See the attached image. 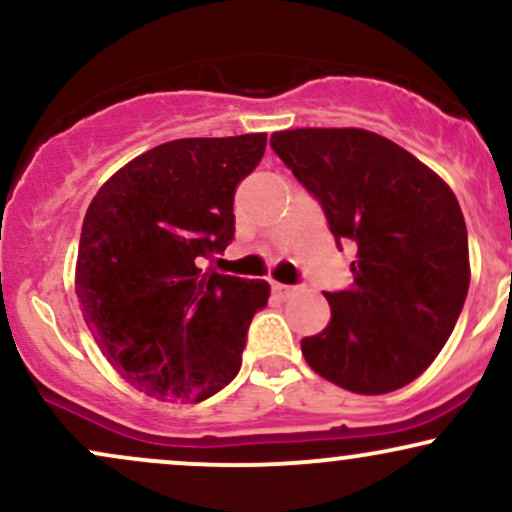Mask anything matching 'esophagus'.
<instances>
[{
    "instance_id": "obj_1",
    "label": "esophagus",
    "mask_w": 512,
    "mask_h": 512,
    "mask_svg": "<svg viewBox=\"0 0 512 512\" xmlns=\"http://www.w3.org/2000/svg\"><path fill=\"white\" fill-rule=\"evenodd\" d=\"M272 289H274V293L279 298H289V296H293V293L298 291V286H289V284H272Z\"/></svg>"
}]
</instances>
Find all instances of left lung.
<instances>
[{
    "label": "left lung",
    "mask_w": 512,
    "mask_h": 512,
    "mask_svg": "<svg viewBox=\"0 0 512 512\" xmlns=\"http://www.w3.org/2000/svg\"><path fill=\"white\" fill-rule=\"evenodd\" d=\"M330 231L356 245L354 284L327 291L332 320L301 351L322 378L385 395L419 378L455 330L469 291L467 226L443 180L366 129H289L269 139Z\"/></svg>",
    "instance_id": "obj_1"
}]
</instances>
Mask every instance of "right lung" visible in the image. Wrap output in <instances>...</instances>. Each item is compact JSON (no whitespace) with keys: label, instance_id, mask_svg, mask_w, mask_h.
<instances>
[{"label":"right lung","instance_id":"add662e5","mask_svg":"<svg viewBox=\"0 0 512 512\" xmlns=\"http://www.w3.org/2000/svg\"><path fill=\"white\" fill-rule=\"evenodd\" d=\"M267 134L175 139L120 168L81 226L76 298L96 344L129 385L202 402L238 375L262 279L202 272L236 236L238 182Z\"/></svg>","mask_w":512,"mask_h":512}]
</instances>
